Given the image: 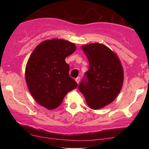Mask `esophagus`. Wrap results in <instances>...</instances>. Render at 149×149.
Masks as SVG:
<instances>
[{
	"label": "esophagus",
	"mask_w": 149,
	"mask_h": 149,
	"mask_svg": "<svg viewBox=\"0 0 149 149\" xmlns=\"http://www.w3.org/2000/svg\"><path fill=\"white\" fill-rule=\"evenodd\" d=\"M80 77H77V78H76V83H78V84L80 83Z\"/></svg>",
	"instance_id": "esophagus-1"
}]
</instances>
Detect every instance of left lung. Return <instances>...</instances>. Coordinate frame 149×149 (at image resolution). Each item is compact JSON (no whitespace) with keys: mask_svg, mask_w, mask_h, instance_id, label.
I'll list each match as a JSON object with an SVG mask.
<instances>
[{"mask_svg":"<svg viewBox=\"0 0 149 149\" xmlns=\"http://www.w3.org/2000/svg\"><path fill=\"white\" fill-rule=\"evenodd\" d=\"M89 61L88 71L78 89L92 109L111 104L120 92L124 79L123 69L119 58L103 44L83 45Z\"/></svg>","mask_w":149,"mask_h":149,"instance_id":"8db88e82","label":"left lung"}]
</instances>
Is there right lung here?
<instances>
[{
    "label": "right lung",
    "instance_id": "1",
    "mask_svg": "<svg viewBox=\"0 0 149 149\" xmlns=\"http://www.w3.org/2000/svg\"><path fill=\"white\" fill-rule=\"evenodd\" d=\"M74 43L54 38L40 42L27 61L25 78L30 93L38 104L52 110L78 84L69 76L65 59L73 54Z\"/></svg>",
    "mask_w": 149,
    "mask_h": 149
}]
</instances>
